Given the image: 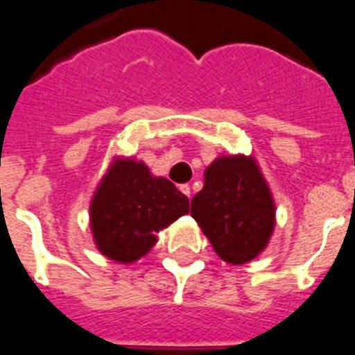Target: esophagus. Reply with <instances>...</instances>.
I'll return each mask as SVG.
<instances>
[{
	"label": "esophagus",
	"mask_w": 355,
	"mask_h": 355,
	"mask_svg": "<svg viewBox=\"0 0 355 355\" xmlns=\"http://www.w3.org/2000/svg\"><path fill=\"white\" fill-rule=\"evenodd\" d=\"M180 191H182V193H184V195H186V196H191V187L187 186V184H182Z\"/></svg>",
	"instance_id": "34e87169"
}]
</instances>
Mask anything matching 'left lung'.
Instances as JSON below:
<instances>
[{"mask_svg": "<svg viewBox=\"0 0 355 355\" xmlns=\"http://www.w3.org/2000/svg\"><path fill=\"white\" fill-rule=\"evenodd\" d=\"M191 216L223 261L245 264L270 241L275 205L254 159L221 157L205 169L203 189L191 200Z\"/></svg>", "mask_w": 355, "mask_h": 355, "instance_id": "obj_1", "label": "left lung"}]
</instances>
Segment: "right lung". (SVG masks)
I'll return each mask as SVG.
<instances>
[{
    "mask_svg": "<svg viewBox=\"0 0 355 355\" xmlns=\"http://www.w3.org/2000/svg\"><path fill=\"white\" fill-rule=\"evenodd\" d=\"M189 212V198L168 178H153L143 162L121 160L105 175L91 203L98 250L134 263L157 243L155 234Z\"/></svg>",
    "mask_w": 355,
    "mask_h": 355,
    "instance_id": "1",
    "label": "right lung"
}]
</instances>
